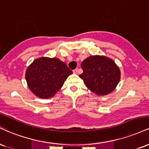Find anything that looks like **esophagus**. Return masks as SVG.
Returning a JSON list of instances; mask_svg holds the SVG:
<instances>
[{
    "label": "esophagus",
    "instance_id": "1",
    "mask_svg": "<svg viewBox=\"0 0 149 149\" xmlns=\"http://www.w3.org/2000/svg\"><path fill=\"white\" fill-rule=\"evenodd\" d=\"M73 72H74V74H77V73H78V68H76V69H74V70H73Z\"/></svg>",
    "mask_w": 149,
    "mask_h": 149
}]
</instances>
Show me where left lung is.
Returning <instances> with one entry per match:
<instances>
[{
	"label": "left lung",
	"mask_w": 149,
	"mask_h": 149,
	"mask_svg": "<svg viewBox=\"0 0 149 149\" xmlns=\"http://www.w3.org/2000/svg\"><path fill=\"white\" fill-rule=\"evenodd\" d=\"M79 75L86 86L97 95L112 92L120 81V72L114 61L102 56H92L81 63Z\"/></svg>",
	"instance_id": "1"
}]
</instances>
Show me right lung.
Instances as JSON below:
<instances>
[{"instance_id":"1","label":"right lung","mask_w":149,"mask_h":149,"mask_svg":"<svg viewBox=\"0 0 149 149\" xmlns=\"http://www.w3.org/2000/svg\"><path fill=\"white\" fill-rule=\"evenodd\" d=\"M72 71L64 62L42 57L36 59L27 68L26 79L30 90L41 98H49L63 86Z\"/></svg>"}]
</instances>
